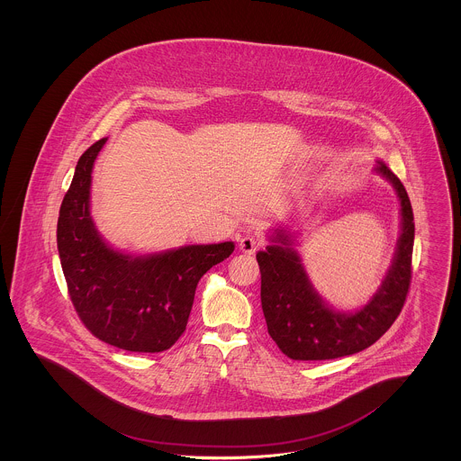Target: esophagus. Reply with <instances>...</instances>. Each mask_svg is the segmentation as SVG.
Masks as SVG:
<instances>
[{
	"mask_svg": "<svg viewBox=\"0 0 461 461\" xmlns=\"http://www.w3.org/2000/svg\"><path fill=\"white\" fill-rule=\"evenodd\" d=\"M239 247H240L243 254L250 256V254H254L259 249V241H258V239L250 237V235H245V237H241L240 240H239Z\"/></svg>",
	"mask_w": 461,
	"mask_h": 461,
	"instance_id": "1",
	"label": "esophagus"
}]
</instances>
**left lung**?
Segmentation results:
<instances>
[{
    "instance_id": "1",
    "label": "left lung",
    "mask_w": 461,
    "mask_h": 461,
    "mask_svg": "<svg viewBox=\"0 0 461 461\" xmlns=\"http://www.w3.org/2000/svg\"><path fill=\"white\" fill-rule=\"evenodd\" d=\"M375 171L394 186L401 203V235L393 266L368 304L354 312L329 306L309 282L303 259L292 247V235L285 230H276L271 237L273 245L256 256L267 331L290 359L321 361L363 351L393 327L404 306L411 282L413 209L402 183L384 162H378Z\"/></svg>"
}]
</instances>
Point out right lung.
<instances>
[{
    "instance_id": "obj_1",
    "label": "right lung",
    "mask_w": 461,
    "mask_h": 461,
    "mask_svg": "<svg viewBox=\"0 0 461 461\" xmlns=\"http://www.w3.org/2000/svg\"><path fill=\"white\" fill-rule=\"evenodd\" d=\"M105 141L81 155L60 205L57 245L68 295L96 339L124 351H166L186 330L198 280L235 245H185L150 256L112 249L89 212L93 164Z\"/></svg>"
}]
</instances>
